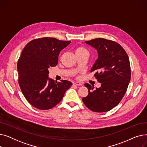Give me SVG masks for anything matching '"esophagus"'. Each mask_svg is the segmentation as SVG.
I'll return each mask as SVG.
<instances>
[{
  "mask_svg": "<svg viewBox=\"0 0 147 147\" xmlns=\"http://www.w3.org/2000/svg\"><path fill=\"white\" fill-rule=\"evenodd\" d=\"M82 84L80 82H74V83H73V86H82Z\"/></svg>",
  "mask_w": 147,
  "mask_h": 147,
  "instance_id": "obj_1",
  "label": "esophagus"
}]
</instances>
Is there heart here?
<instances>
[{
  "label": "heart",
  "mask_w": 147,
  "mask_h": 147,
  "mask_svg": "<svg viewBox=\"0 0 147 147\" xmlns=\"http://www.w3.org/2000/svg\"><path fill=\"white\" fill-rule=\"evenodd\" d=\"M75 53L77 57L83 55H88V51L86 49L82 47V46H78L75 49Z\"/></svg>",
  "instance_id": "obj_1"
}]
</instances>
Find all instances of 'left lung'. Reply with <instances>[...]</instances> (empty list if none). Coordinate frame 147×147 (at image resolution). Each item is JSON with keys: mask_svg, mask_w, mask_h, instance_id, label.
Returning a JSON list of instances; mask_svg holds the SVG:
<instances>
[{"mask_svg": "<svg viewBox=\"0 0 147 147\" xmlns=\"http://www.w3.org/2000/svg\"><path fill=\"white\" fill-rule=\"evenodd\" d=\"M85 42L97 50L98 58L90 71H95L101 86L94 90V86L84 84L89 94L82 98L83 102L92 111H109L120 103L126 92L131 77L128 55L120 44L113 40L96 38Z\"/></svg>", "mask_w": 147, "mask_h": 147, "instance_id": "8db88e82", "label": "left lung"}]
</instances>
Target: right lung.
<instances>
[{
	"instance_id": "obj_1",
	"label": "right lung",
	"mask_w": 147,
	"mask_h": 147,
	"mask_svg": "<svg viewBox=\"0 0 147 147\" xmlns=\"http://www.w3.org/2000/svg\"><path fill=\"white\" fill-rule=\"evenodd\" d=\"M70 42L42 37L30 41L22 51L17 64L18 83L27 101L36 109H52L72 85L69 81L48 78L49 68L57 65L59 52Z\"/></svg>"
}]
</instances>
